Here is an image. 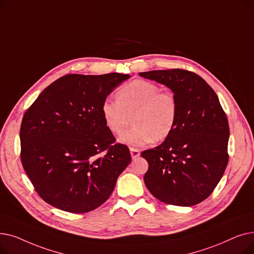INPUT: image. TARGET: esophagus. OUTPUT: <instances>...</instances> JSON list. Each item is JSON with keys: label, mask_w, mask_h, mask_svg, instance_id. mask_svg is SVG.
Listing matches in <instances>:
<instances>
[{"label": "esophagus", "mask_w": 254, "mask_h": 254, "mask_svg": "<svg viewBox=\"0 0 254 254\" xmlns=\"http://www.w3.org/2000/svg\"><path fill=\"white\" fill-rule=\"evenodd\" d=\"M129 151H130V155H131L132 159H135L138 156H140V150L137 148H129Z\"/></svg>", "instance_id": "1"}]
</instances>
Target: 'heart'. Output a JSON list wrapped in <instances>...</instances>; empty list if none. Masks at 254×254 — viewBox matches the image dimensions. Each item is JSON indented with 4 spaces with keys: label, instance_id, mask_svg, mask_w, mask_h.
I'll return each mask as SVG.
<instances>
[{
    "label": "heart",
    "instance_id": "obj_1",
    "mask_svg": "<svg viewBox=\"0 0 254 254\" xmlns=\"http://www.w3.org/2000/svg\"><path fill=\"white\" fill-rule=\"evenodd\" d=\"M117 99L107 98L101 106L104 123L112 134H124L132 117V127L123 143L140 147L167 139L178 118V102L171 90L161 89L148 80L137 79L117 90Z\"/></svg>",
    "mask_w": 254,
    "mask_h": 254
}]
</instances>
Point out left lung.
Masks as SVG:
<instances>
[{"label":"left lung","mask_w":254,"mask_h":254,"mask_svg":"<svg viewBox=\"0 0 254 254\" xmlns=\"http://www.w3.org/2000/svg\"><path fill=\"white\" fill-rule=\"evenodd\" d=\"M140 76L168 86L178 102V118L161 145L141 153L148 162L144 182L163 203L190 207L216 188L228 166L230 127L215 91L193 72L149 71Z\"/></svg>","instance_id":"obj_1"}]
</instances>
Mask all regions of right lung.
<instances>
[{"instance_id": "1", "label": "right lung", "mask_w": 254, "mask_h": 254, "mask_svg": "<svg viewBox=\"0 0 254 254\" xmlns=\"http://www.w3.org/2000/svg\"><path fill=\"white\" fill-rule=\"evenodd\" d=\"M129 77L68 74L47 86L23 114L21 164L46 203L86 213L111 195L131 156L107 128L101 106Z\"/></svg>"}]
</instances>
